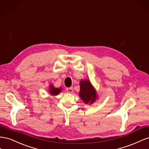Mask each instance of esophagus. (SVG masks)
Listing matches in <instances>:
<instances>
[{
  "label": "esophagus",
  "mask_w": 149,
  "mask_h": 149,
  "mask_svg": "<svg viewBox=\"0 0 149 149\" xmlns=\"http://www.w3.org/2000/svg\"><path fill=\"white\" fill-rule=\"evenodd\" d=\"M66 91H67V92L68 93H71L73 92V88H72V87H69V88H67Z\"/></svg>",
  "instance_id": "obj_1"
}]
</instances>
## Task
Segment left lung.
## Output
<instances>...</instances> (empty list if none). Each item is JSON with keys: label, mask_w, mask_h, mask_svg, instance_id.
<instances>
[{"label": "left lung", "mask_w": 149, "mask_h": 149, "mask_svg": "<svg viewBox=\"0 0 149 149\" xmlns=\"http://www.w3.org/2000/svg\"><path fill=\"white\" fill-rule=\"evenodd\" d=\"M79 95L85 104L89 105H92L98 99L97 91L88 79L81 80L80 81Z\"/></svg>", "instance_id": "1"}]
</instances>
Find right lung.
Returning a JSON list of instances; mask_svg holds the SVG:
<instances>
[{"mask_svg":"<svg viewBox=\"0 0 149 149\" xmlns=\"http://www.w3.org/2000/svg\"><path fill=\"white\" fill-rule=\"evenodd\" d=\"M62 91V87L56 88L53 86V84L49 85V93H50L51 95H53V96L57 95Z\"/></svg>","mask_w":149,"mask_h":149,"instance_id":"right-lung-1","label":"right lung"}]
</instances>
